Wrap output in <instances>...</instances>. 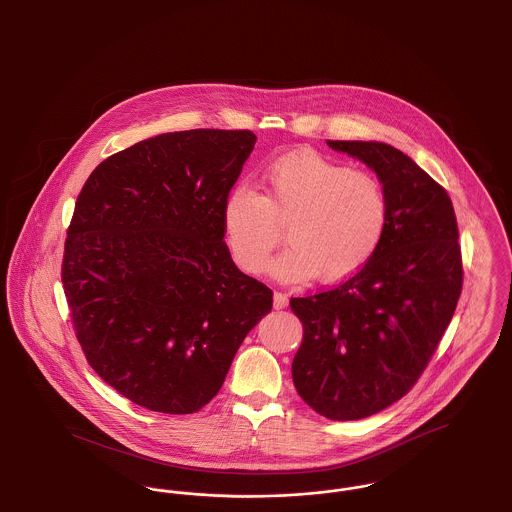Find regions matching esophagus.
<instances>
[{"instance_id":"34e87169","label":"esophagus","mask_w":512,"mask_h":512,"mask_svg":"<svg viewBox=\"0 0 512 512\" xmlns=\"http://www.w3.org/2000/svg\"><path fill=\"white\" fill-rule=\"evenodd\" d=\"M288 307V295L284 292H274V309Z\"/></svg>"}]
</instances>
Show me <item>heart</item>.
<instances>
[{
    "instance_id": "b5f03b06",
    "label": "heart",
    "mask_w": 512,
    "mask_h": 512,
    "mask_svg": "<svg viewBox=\"0 0 512 512\" xmlns=\"http://www.w3.org/2000/svg\"><path fill=\"white\" fill-rule=\"evenodd\" d=\"M390 190L376 172L359 171L315 151L286 155L268 167L259 192L234 188L222 207V230L234 261L259 274L282 240L290 244L270 270L282 280L318 274L336 284L370 261L390 224Z\"/></svg>"
}]
</instances>
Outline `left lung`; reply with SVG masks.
<instances>
[{"instance_id":"1","label":"left lung","mask_w":512,"mask_h":512,"mask_svg":"<svg viewBox=\"0 0 512 512\" xmlns=\"http://www.w3.org/2000/svg\"><path fill=\"white\" fill-rule=\"evenodd\" d=\"M328 146L384 178L390 224L359 272L330 290L290 299L303 324L292 376L318 414L359 420L413 390L457 309L463 257L451 197L411 157L380 142Z\"/></svg>"}]
</instances>
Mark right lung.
<instances>
[{
    "label": "right lung",
    "mask_w": 512,
    "mask_h": 512,
    "mask_svg": "<svg viewBox=\"0 0 512 512\" xmlns=\"http://www.w3.org/2000/svg\"><path fill=\"white\" fill-rule=\"evenodd\" d=\"M257 136L167 132L82 186L61 280L82 353L132 403L192 414L217 393L272 290L234 265L222 207Z\"/></svg>",
    "instance_id": "obj_1"
}]
</instances>
